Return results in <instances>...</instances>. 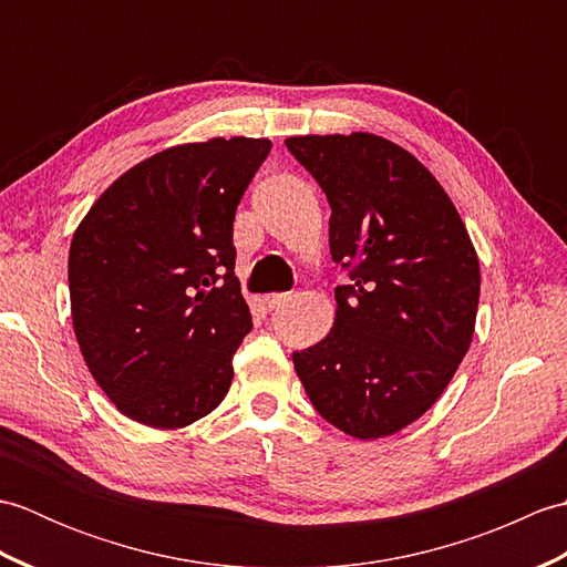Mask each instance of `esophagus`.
Returning a JSON list of instances; mask_svg holds the SVG:
<instances>
[{
	"instance_id": "1",
	"label": "esophagus",
	"mask_w": 567,
	"mask_h": 567,
	"mask_svg": "<svg viewBox=\"0 0 567 567\" xmlns=\"http://www.w3.org/2000/svg\"><path fill=\"white\" fill-rule=\"evenodd\" d=\"M287 299H290V295H287V292H272V295L265 297V305H268V309H275V307L285 305Z\"/></svg>"
}]
</instances>
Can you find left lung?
Here are the masks:
<instances>
[{
	"label": "left lung",
	"instance_id": "1",
	"mask_svg": "<svg viewBox=\"0 0 567 567\" xmlns=\"http://www.w3.org/2000/svg\"><path fill=\"white\" fill-rule=\"evenodd\" d=\"M329 199L336 287L323 341L292 353L317 412L353 439H382L429 412L475 331L480 262L451 197L412 153L375 134L292 136Z\"/></svg>",
	"mask_w": 567,
	"mask_h": 567
}]
</instances>
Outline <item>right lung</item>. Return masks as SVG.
Listing matches in <instances>:
<instances>
[{
    "mask_svg": "<svg viewBox=\"0 0 567 567\" xmlns=\"http://www.w3.org/2000/svg\"><path fill=\"white\" fill-rule=\"evenodd\" d=\"M268 138L151 155L92 204L70 244L72 329L128 419L183 429L221 404L250 311L234 275V216Z\"/></svg>",
    "mask_w": 567,
    "mask_h": 567,
    "instance_id": "1",
    "label": "right lung"
}]
</instances>
